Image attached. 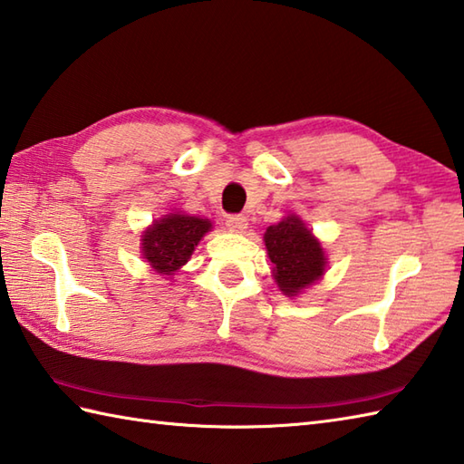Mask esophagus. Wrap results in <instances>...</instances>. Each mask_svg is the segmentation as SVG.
<instances>
[{
  "mask_svg": "<svg viewBox=\"0 0 464 464\" xmlns=\"http://www.w3.org/2000/svg\"><path fill=\"white\" fill-rule=\"evenodd\" d=\"M227 229L229 231H235V233H243L245 229H247V219H245L243 215H229L227 217Z\"/></svg>",
  "mask_w": 464,
  "mask_h": 464,
  "instance_id": "esophagus-1",
  "label": "esophagus"
}]
</instances>
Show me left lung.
Instances as JSON below:
<instances>
[{"label": "left lung", "instance_id": "8db88e82", "mask_svg": "<svg viewBox=\"0 0 464 464\" xmlns=\"http://www.w3.org/2000/svg\"><path fill=\"white\" fill-rule=\"evenodd\" d=\"M263 241L274 263V277L287 297L304 292L324 276L328 261L322 243L297 215H287L277 225L267 227Z\"/></svg>", "mask_w": 464, "mask_h": 464}]
</instances>
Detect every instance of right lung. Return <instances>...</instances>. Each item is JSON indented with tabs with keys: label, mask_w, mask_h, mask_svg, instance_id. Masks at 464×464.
<instances>
[{
	"label": "right lung",
	"mask_w": 464,
	"mask_h": 464,
	"mask_svg": "<svg viewBox=\"0 0 464 464\" xmlns=\"http://www.w3.org/2000/svg\"><path fill=\"white\" fill-rule=\"evenodd\" d=\"M211 221L195 215L169 213L142 233V257L159 276H172L193 256Z\"/></svg>",
	"instance_id": "right-lung-1"
}]
</instances>
